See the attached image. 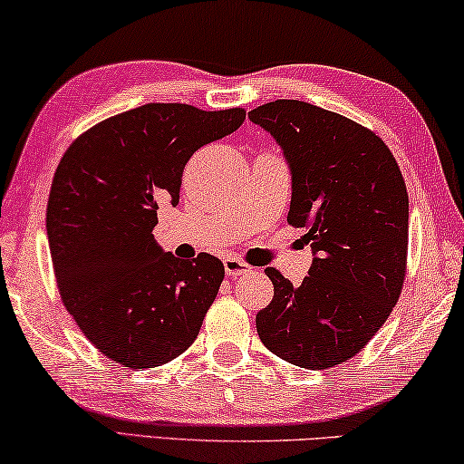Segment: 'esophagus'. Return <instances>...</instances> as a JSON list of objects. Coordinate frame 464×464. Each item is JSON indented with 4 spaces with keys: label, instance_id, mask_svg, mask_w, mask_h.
<instances>
[{
    "label": "esophagus",
    "instance_id": "obj_1",
    "mask_svg": "<svg viewBox=\"0 0 464 464\" xmlns=\"http://www.w3.org/2000/svg\"><path fill=\"white\" fill-rule=\"evenodd\" d=\"M224 269H226V274L230 276V277H237V276L253 272V267L248 266V263L240 261L238 256H226V259H224Z\"/></svg>",
    "mask_w": 464,
    "mask_h": 464
}]
</instances>
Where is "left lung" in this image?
Here are the masks:
<instances>
[{
    "label": "left lung",
    "instance_id": "8db88e82",
    "mask_svg": "<svg viewBox=\"0 0 464 464\" xmlns=\"http://www.w3.org/2000/svg\"><path fill=\"white\" fill-rule=\"evenodd\" d=\"M272 134L292 174L288 224L315 253L301 286L266 274L274 298L256 313L267 351L330 369L362 351L402 292L409 195L394 155L373 130L317 105L277 99L248 111Z\"/></svg>",
    "mask_w": 464,
    "mask_h": 464
}]
</instances>
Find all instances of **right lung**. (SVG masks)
Segmentation results:
<instances>
[{
	"label": "right lung",
	"mask_w": 464,
	"mask_h": 464,
	"mask_svg": "<svg viewBox=\"0 0 464 464\" xmlns=\"http://www.w3.org/2000/svg\"><path fill=\"white\" fill-rule=\"evenodd\" d=\"M245 116L242 108L147 103L89 128L60 160L47 201L55 282L84 336L120 365L160 367L201 330L224 263L163 253L153 227L161 205H178L192 153Z\"/></svg>",
	"instance_id": "obj_1"
}]
</instances>
